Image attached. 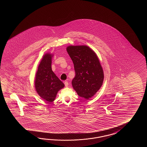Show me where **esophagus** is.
I'll list each match as a JSON object with an SVG mask.
<instances>
[{"label": "esophagus", "instance_id": "obj_1", "mask_svg": "<svg viewBox=\"0 0 147 147\" xmlns=\"http://www.w3.org/2000/svg\"><path fill=\"white\" fill-rule=\"evenodd\" d=\"M64 84L65 85V86H66V87H68V82L67 81H65V82H64Z\"/></svg>", "mask_w": 147, "mask_h": 147}]
</instances>
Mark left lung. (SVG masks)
<instances>
[{"label": "left lung", "mask_w": 147, "mask_h": 147, "mask_svg": "<svg viewBox=\"0 0 147 147\" xmlns=\"http://www.w3.org/2000/svg\"><path fill=\"white\" fill-rule=\"evenodd\" d=\"M67 51L74 65L72 85L78 96L90 98L100 89L104 75L97 55L87 46H69Z\"/></svg>", "instance_id": "1"}]
</instances>
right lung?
Here are the masks:
<instances>
[{"label": "right lung", "instance_id": "add662e5", "mask_svg": "<svg viewBox=\"0 0 147 147\" xmlns=\"http://www.w3.org/2000/svg\"><path fill=\"white\" fill-rule=\"evenodd\" d=\"M52 57L53 55L49 53L44 55L38 67L34 80V86L37 94L48 102L53 101L58 91L65 86L52 70Z\"/></svg>", "mask_w": 147, "mask_h": 147}]
</instances>
